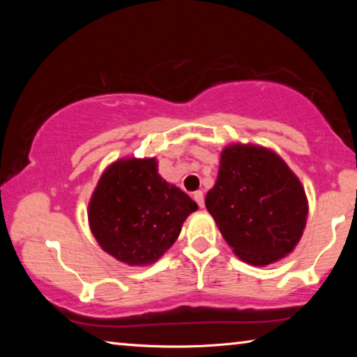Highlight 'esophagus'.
I'll use <instances>...</instances> for the list:
<instances>
[{
	"label": "esophagus",
	"instance_id": "obj_1",
	"mask_svg": "<svg viewBox=\"0 0 357 357\" xmlns=\"http://www.w3.org/2000/svg\"><path fill=\"white\" fill-rule=\"evenodd\" d=\"M193 200L198 203V206L204 208V197H203V192L198 190V192H193Z\"/></svg>",
	"mask_w": 357,
	"mask_h": 357
}]
</instances>
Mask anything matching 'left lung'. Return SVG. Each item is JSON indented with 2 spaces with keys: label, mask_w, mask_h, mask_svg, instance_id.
Here are the masks:
<instances>
[{
  "label": "left lung",
  "mask_w": 357,
  "mask_h": 357,
  "mask_svg": "<svg viewBox=\"0 0 357 357\" xmlns=\"http://www.w3.org/2000/svg\"><path fill=\"white\" fill-rule=\"evenodd\" d=\"M204 203L227 244L253 266L291 253L309 214L299 178L279 154L257 144L236 143L222 151Z\"/></svg>",
  "instance_id": "left-lung-1"
}]
</instances>
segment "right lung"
<instances>
[{"mask_svg":"<svg viewBox=\"0 0 357 357\" xmlns=\"http://www.w3.org/2000/svg\"><path fill=\"white\" fill-rule=\"evenodd\" d=\"M198 206L157 173V160L119 159L102 173L88 204L89 228L108 255L129 266L159 259Z\"/></svg>","mask_w":357,"mask_h":357,"instance_id":"1","label":"right lung"}]
</instances>
